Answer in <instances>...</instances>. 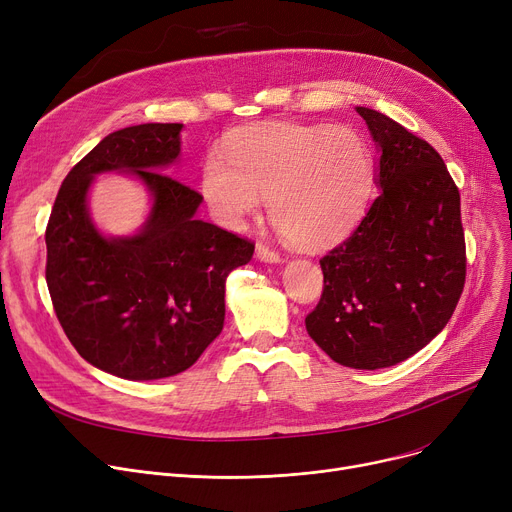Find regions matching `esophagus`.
<instances>
[{
    "instance_id": "34e87169",
    "label": "esophagus",
    "mask_w": 512,
    "mask_h": 512,
    "mask_svg": "<svg viewBox=\"0 0 512 512\" xmlns=\"http://www.w3.org/2000/svg\"><path fill=\"white\" fill-rule=\"evenodd\" d=\"M255 257L263 263H280V255L276 251H272L267 245H261V242L255 247Z\"/></svg>"
}]
</instances>
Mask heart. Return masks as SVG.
Returning a JSON list of instances; mask_svg holds the SVG:
<instances>
[{"instance_id": "heart-1", "label": "heart", "mask_w": 512, "mask_h": 512, "mask_svg": "<svg viewBox=\"0 0 512 512\" xmlns=\"http://www.w3.org/2000/svg\"><path fill=\"white\" fill-rule=\"evenodd\" d=\"M226 155L201 168V195L224 228L238 230L267 197L274 226L299 249H326L363 218L373 157L359 132L330 124L267 122L232 132Z\"/></svg>"}]
</instances>
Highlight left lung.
Listing matches in <instances>:
<instances>
[{"instance_id": "left-lung-1", "label": "left lung", "mask_w": 512, "mask_h": 512, "mask_svg": "<svg viewBox=\"0 0 512 512\" xmlns=\"http://www.w3.org/2000/svg\"><path fill=\"white\" fill-rule=\"evenodd\" d=\"M378 149L380 195L319 261L324 292L305 326L330 359L392 367L448 324L465 286L461 195L438 151L392 118L355 107Z\"/></svg>"}]
</instances>
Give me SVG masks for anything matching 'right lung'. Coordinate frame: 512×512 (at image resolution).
I'll return each instance as SVG.
<instances>
[{"label":"right lung","mask_w":512,"mask_h":512,"mask_svg":"<svg viewBox=\"0 0 512 512\" xmlns=\"http://www.w3.org/2000/svg\"><path fill=\"white\" fill-rule=\"evenodd\" d=\"M182 124H139L107 134L70 170L45 232V278L60 324L87 363L132 382L191 367L220 336L226 278L253 242L197 218L203 197L168 176ZM126 173L150 197L137 233L105 235L88 195L97 175Z\"/></svg>","instance_id":"1"}]
</instances>
